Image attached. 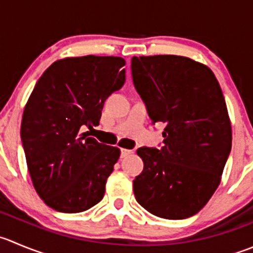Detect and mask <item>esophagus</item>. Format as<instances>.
<instances>
[{
  "mask_svg": "<svg viewBox=\"0 0 253 253\" xmlns=\"http://www.w3.org/2000/svg\"><path fill=\"white\" fill-rule=\"evenodd\" d=\"M132 153H133V151H131V149H125V148L121 149V157H122V158H125V157H128L129 154H132Z\"/></svg>",
  "mask_w": 253,
  "mask_h": 253,
  "instance_id": "34e87169",
  "label": "esophagus"
}]
</instances>
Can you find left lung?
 <instances>
[{
	"mask_svg": "<svg viewBox=\"0 0 253 253\" xmlns=\"http://www.w3.org/2000/svg\"><path fill=\"white\" fill-rule=\"evenodd\" d=\"M132 79L152 122H163L164 146L141 147L137 203L180 220L199 212L221 181L232 131L219 82L207 65L180 55L133 56Z\"/></svg>",
	"mask_w": 253,
	"mask_h": 253,
	"instance_id": "left-lung-1",
	"label": "left lung"
}]
</instances>
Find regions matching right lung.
I'll use <instances>...</instances> for the list:
<instances>
[{
  "label": "right lung",
  "instance_id": "add662e5",
  "mask_svg": "<svg viewBox=\"0 0 253 253\" xmlns=\"http://www.w3.org/2000/svg\"><path fill=\"white\" fill-rule=\"evenodd\" d=\"M124 58L73 56L54 61L23 111L21 138L37 194L51 209L82 212L100 203L120 148L82 132L97 126L104 102L126 79Z\"/></svg>",
  "mask_w": 253,
  "mask_h": 253
}]
</instances>
